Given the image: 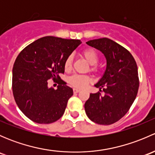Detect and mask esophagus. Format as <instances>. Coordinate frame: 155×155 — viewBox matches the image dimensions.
Returning <instances> with one entry per match:
<instances>
[{
    "mask_svg": "<svg viewBox=\"0 0 155 155\" xmlns=\"http://www.w3.org/2000/svg\"><path fill=\"white\" fill-rule=\"evenodd\" d=\"M79 91H80V89L76 88V87H74V88H73V92H74V93H78V92H79Z\"/></svg>",
    "mask_w": 155,
    "mask_h": 155,
    "instance_id": "obj_1",
    "label": "esophagus"
}]
</instances>
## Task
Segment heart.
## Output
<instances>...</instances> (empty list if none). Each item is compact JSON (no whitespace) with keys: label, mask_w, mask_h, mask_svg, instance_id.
I'll return each instance as SVG.
<instances>
[{"label":"heart","mask_w":155,"mask_h":155,"mask_svg":"<svg viewBox=\"0 0 155 155\" xmlns=\"http://www.w3.org/2000/svg\"><path fill=\"white\" fill-rule=\"evenodd\" d=\"M82 54L85 60L88 62L89 64L91 65V70L92 71H95L97 70L96 64L99 61V55L97 52L93 48H85L82 50ZM73 57L72 54H70L67 57L64 61V69L66 71H70L73 65ZM91 81V78L87 75H79L76 74L72 76L69 79V82L71 85L76 87H85L89 82Z\"/></svg>","instance_id":"b5f03b06"}]
</instances>
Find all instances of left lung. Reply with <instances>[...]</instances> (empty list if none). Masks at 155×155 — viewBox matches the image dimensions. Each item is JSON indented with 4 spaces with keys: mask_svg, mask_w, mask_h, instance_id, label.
Masks as SVG:
<instances>
[{
    "mask_svg": "<svg viewBox=\"0 0 155 155\" xmlns=\"http://www.w3.org/2000/svg\"><path fill=\"white\" fill-rule=\"evenodd\" d=\"M86 43L104 53L107 69L95 85L105 94H90L85 110L92 121L109 125L121 119L135 101L140 85L137 65L128 50L110 39H97Z\"/></svg>",
    "mask_w": 155,
    "mask_h": 155,
    "instance_id": "obj_1",
    "label": "left lung"
}]
</instances>
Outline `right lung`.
I'll return each mask as SVG.
<instances>
[{
	"instance_id": "right-lung-1",
	"label": "right lung",
	"mask_w": 155,
	"mask_h": 155,
	"mask_svg": "<svg viewBox=\"0 0 155 155\" xmlns=\"http://www.w3.org/2000/svg\"><path fill=\"white\" fill-rule=\"evenodd\" d=\"M80 43L79 40L47 36L29 44L17 56L12 93L20 110L31 121L50 124L64 115L73 91L59 74L64 73L65 59ZM50 78L60 79L57 89L48 87Z\"/></svg>"
}]
</instances>
